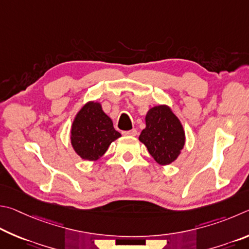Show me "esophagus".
Masks as SVG:
<instances>
[{
    "label": "esophagus",
    "instance_id": "1",
    "mask_svg": "<svg viewBox=\"0 0 249 249\" xmlns=\"http://www.w3.org/2000/svg\"><path fill=\"white\" fill-rule=\"evenodd\" d=\"M124 134V136H137V133H138V131L136 129H132V130H129V131H124V132H122Z\"/></svg>",
    "mask_w": 249,
    "mask_h": 249
}]
</instances>
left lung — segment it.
<instances>
[{
	"mask_svg": "<svg viewBox=\"0 0 249 249\" xmlns=\"http://www.w3.org/2000/svg\"><path fill=\"white\" fill-rule=\"evenodd\" d=\"M145 124L139 140L159 164L174 162L185 144L184 129L175 113L167 106L153 107L147 112Z\"/></svg>",
	"mask_w": 249,
	"mask_h": 249,
	"instance_id": "left-lung-1",
	"label": "left lung"
}]
</instances>
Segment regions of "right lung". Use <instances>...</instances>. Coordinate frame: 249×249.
I'll list each match as a JSON object with an SVG mask.
<instances>
[{
	"label": "right lung",
	"mask_w": 249,
	"mask_h": 249,
	"mask_svg": "<svg viewBox=\"0 0 249 249\" xmlns=\"http://www.w3.org/2000/svg\"><path fill=\"white\" fill-rule=\"evenodd\" d=\"M121 137L98 103H87L73 121L71 142L83 160H96L105 154L112 141Z\"/></svg>",
	"instance_id": "add662e5"
}]
</instances>
